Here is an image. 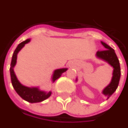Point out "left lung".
I'll return each instance as SVG.
<instances>
[{
	"mask_svg": "<svg viewBox=\"0 0 128 128\" xmlns=\"http://www.w3.org/2000/svg\"><path fill=\"white\" fill-rule=\"evenodd\" d=\"M101 44L105 48V50L97 52L96 56L99 58L105 60L114 68V72H113L112 82L103 90V93L105 96H107V99H108L116 91L117 88L118 86L121 76L120 65L118 58L117 57L114 49L112 48L105 43L101 42Z\"/></svg>",
	"mask_w": 128,
	"mask_h": 128,
	"instance_id": "left-lung-1",
	"label": "left lung"
}]
</instances>
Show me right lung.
Segmentation results:
<instances>
[{
  "label": "right lung",
  "instance_id": "right-lung-1",
  "mask_svg": "<svg viewBox=\"0 0 128 128\" xmlns=\"http://www.w3.org/2000/svg\"><path fill=\"white\" fill-rule=\"evenodd\" d=\"M30 41V40H26L25 41L21 42V44L17 46L16 48L15 49L13 55L12 57V60L10 63V78H11V82H12V86L14 88V90L17 92V94L21 96L22 99L25 101H28L29 103H38L44 101L45 99L48 98L52 94L51 92H44L41 91L38 89V88L33 87L29 88L22 85L16 77V75L14 74L13 70V67L15 66L16 62V56L17 54L21 48L25 46V44H27ZM67 70V68H62V69H58L54 71L53 77H52V81L55 82L56 80H57L58 78H60L62 74Z\"/></svg>",
  "mask_w": 128,
  "mask_h": 128
}]
</instances>
